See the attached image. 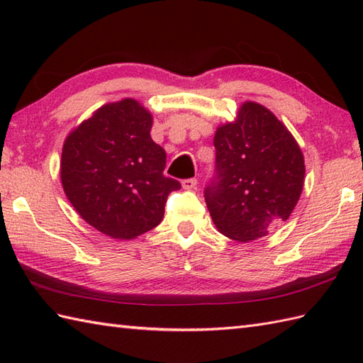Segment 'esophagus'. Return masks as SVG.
I'll use <instances>...</instances> for the list:
<instances>
[{
    "mask_svg": "<svg viewBox=\"0 0 363 363\" xmlns=\"http://www.w3.org/2000/svg\"><path fill=\"white\" fill-rule=\"evenodd\" d=\"M196 184H198L196 179H184L182 181V189L184 190H194V189H196Z\"/></svg>",
    "mask_w": 363,
    "mask_h": 363,
    "instance_id": "1",
    "label": "esophagus"
}]
</instances>
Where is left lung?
I'll return each mask as SVG.
<instances>
[{"instance_id": "8db88e82", "label": "left lung", "mask_w": 363, "mask_h": 363, "mask_svg": "<svg viewBox=\"0 0 363 363\" xmlns=\"http://www.w3.org/2000/svg\"><path fill=\"white\" fill-rule=\"evenodd\" d=\"M217 181L206 204L218 233L248 243L287 221L304 187V154L276 115L245 101L215 130Z\"/></svg>"}]
</instances>
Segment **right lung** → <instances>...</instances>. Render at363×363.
Masks as SVG:
<instances>
[{
	"label": "right lung",
	"instance_id": "add662e5",
	"mask_svg": "<svg viewBox=\"0 0 363 363\" xmlns=\"http://www.w3.org/2000/svg\"><path fill=\"white\" fill-rule=\"evenodd\" d=\"M152 113L134 98L107 103L70 130L60 182L81 218L115 240L156 228L181 184L164 176L167 154L150 135Z\"/></svg>",
	"mask_w": 363,
	"mask_h": 363
}]
</instances>
